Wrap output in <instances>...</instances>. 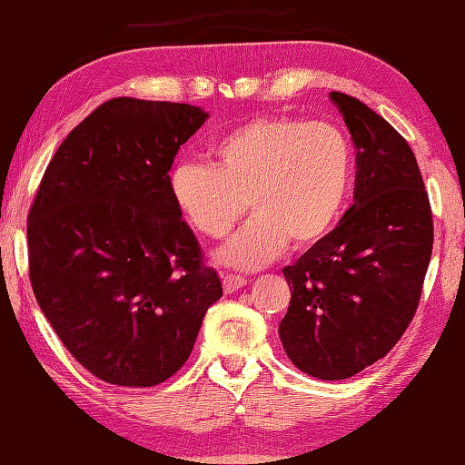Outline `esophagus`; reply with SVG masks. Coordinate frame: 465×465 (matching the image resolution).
<instances>
[{
    "label": "esophagus",
    "instance_id": "34e87169",
    "mask_svg": "<svg viewBox=\"0 0 465 465\" xmlns=\"http://www.w3.org/2000/svg\"><path fill=\"white\" fill-rule=\"evenodd\" d=\"M245 284H248V278H243V276H238V274H225L223 276V290L227 294L235 292V290L243 288Z\"/></svg>",
    "mask_w": 465,
    "mask_h": 465
}]
</instances>
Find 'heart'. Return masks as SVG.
I'll return each instance as SVG.
<instances>
[{
    "label": "heart",
    "instance_id": "b5f03b06",
    "mask_svg": "<svg viewBox=\"0 0 465 465\" xmlns=\"http://www.w3.org/2000/svg\"><path fill=\"white\" fill-rule=\"evenodd\" d=\"M209 163L183 161L169 191L199 233L222 240L250 207L242 233L217 253L235 268H260L292 242L311 248L331 233L352 185V147L339 126L292 116L256 118L220 136Z\"/></svg>",
    "mask_w": 465,
    "mask_h": 465
}]
</instances>
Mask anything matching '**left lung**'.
I'll return each instance as SVG.
<instances>
[{"label":"left lung","instance_id":"1","mask_svg":"<svg viewBox=\"0 0 465 465\" xmlns=\"http://www.w3.org/2000/svg\"><path fill=\"white\" fill-rule=\"evenodd\" d=\"M357 149L354 203L334 230L286 266L280 322L288 359L322 381L383 359L413 321L433 250L430 197L415 154L359 98L331 93Z\"/></svg>","mask_w":465,"mask_h":465}]
</instances>
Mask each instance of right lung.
<instances>
[{"instance_id":"right-lung-1","label":"right lung","mask_w":465,"mask_h":465,"mask_svg":"<svg viewBox=\"0 0 465 465\" xmlns=\"http://www.w3.org/2000/svg\"><path fill=\"white\" fill-rule=\"evenodd\" d=\"M199 106L113 98L72 131L27 215L30 282L64 347L106 383L153 387L185 365L222 280L169 191Z\"/></svg>"}]
</instances>
